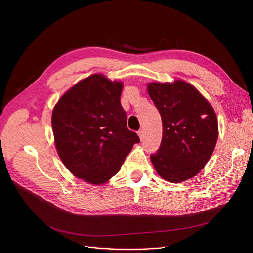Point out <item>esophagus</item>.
Returning a JSON list of instances; mask_svg holds the SVG:
<instances>
[{
	"mask_svg": "<svg viewBox=\"0 0 253 253\" xmlns=\"http://www.w3.org/2000/svg\"><path fill=\"white\" fill-rule=\"evenodd\" d=\"M138 136H139V138H140V140H142L143 138H144V130L143 129H140L139 131H138Z\"/></svg>",
	"mask_w": 253,
	"mask_h": 253,
	"instance_id": "esophagus-1",
	"label": "esophagus"
}]
</instances>
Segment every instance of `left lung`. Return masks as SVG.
Instances as JSON below:
<instances>
[{
	"label": "left lung",
	"instance_id": "left-lung-1",
	"mask_svg": "<svg viewBox=\"0 0 253 253\" xmlns=\"http://www.w3.org/2000/svg\"><path fill=\"white\" fill-rule=\"evenodd\" d=\"M147 89L163 125L160 149L151 156L156 172L173 183L196 176L215 149L218 123L214 109L183 80L150 82Z\"/></svg>",
	"mask_w": 253,
	"mask_h": 253
}]
</instances>
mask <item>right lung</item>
Wrapping results in <instances>:
<instances>
[{
	"label": "right lung",
	"instance_id": "1",
	"mask_svg": "<svg viewBox=\"0 0 253 253\" xmlns=\"http://www.w3.org/2000/svg\"><path fill=\"white\" fill-rule=\"evenodd\" d=\"M121 81L93 74L71 87L52 111L57 154L71 173L100 185L116 175L139 137L127 128Z\"/></svg>",
	"mask_w": 253,
	"mask_h": 253
}]
</instances>
